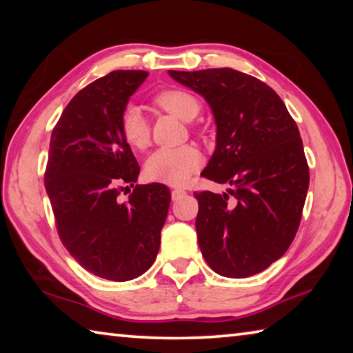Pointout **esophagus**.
<instances>
[{
    "label": "esophagus",
    "instance_id": "1",
    "mask_svg": "<svg viewBox=\"0 0 353 353\" xmlns=\"http://www.w3.org/2000/svg\"><path fill=\"white\" fill-rule=\"evenodd\" d=\"M185 194H187V191L182 190V188H174V190H171V198H172V201L181 199L182 196H185Z\"/></svg>",
    "mask_w": 353,
    "mask_h": 353
}]
</instances>
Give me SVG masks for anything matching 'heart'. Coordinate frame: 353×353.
<instances>
[{
  "instance_id": "obj_1",
  "label": "heart",
  "mask_w": 353,
  "mask_h": 353,
  "mask_svg": "<svg viewBox=\"0 0 353 353\" xmlns=\"http://www.w3.org/2000/svg\"><path fill=\"white\" fill-rule=\"evenodd\" d=\"M154 104L160 109L171 113L183 121H191L201 113V101L193 93L183 88H166L154 97ZM119 132L128 145L132 148H145L151 139L148 119L137 105H128L119 115ZM201 151L193 145L177 148H160L146 159L145 176L149 181L182 185L188 181L191 174L201 168Z\"/></svg>"
}]
</instances>
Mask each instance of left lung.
Here are the masks:
<instances>
[{
  "label": "left lung",
  "instance_id": "left-lung-1",
  "mask_svg": "<svg viewBox=\"0 0 353 353\" xmlns=\"http://www.w3.org/2000/svg\"><path fill=\"white\" fill-rule=\"evenodd\" d=\"M202 94L216 121V149L201 176L224 194L196 191L201 252L219 276L265 271L294 240L310 185L297 124L265 82L232 68L168 71Z\"/></svg>",
  "mask_w": 353,
  "mask_h": 353
}]
</instances>
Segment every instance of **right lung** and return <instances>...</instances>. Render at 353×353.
Returning a JSON list of instances; mask_svg holds the SVG:
<instances>
[{"mask_svg": "<svg viewBox=\"0 0 353 353\" xmlns=\"http://www.w3.org/2000/svg\"><path fill=\"white\" fill-rule=\"evenodd\" d=\"M146 77L117 70L76 93L52 129L45 170L62 244L83 270L113 282L152 266L171 201L162 183L135 185L140 166L119 132V115Z\"/></svg>", "mask_w": 353, "mask_h": 353, "instance_id": "right-lung-1", "label": "right lung"}]
</instances>
